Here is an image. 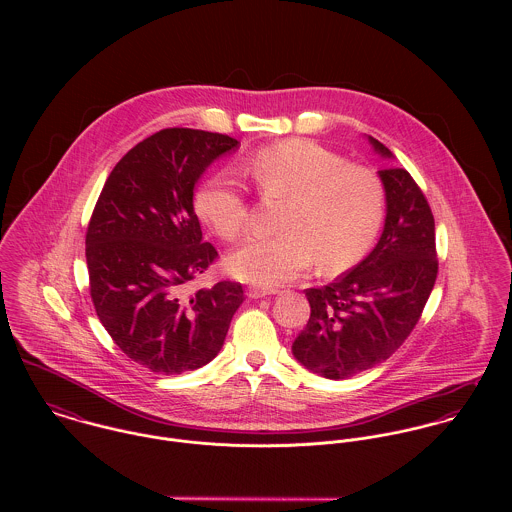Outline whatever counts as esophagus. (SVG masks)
Instances as JSON below:
<instances>
[{"label": "esophagus", "mask_w": 512, "mask_h": 512, "mask_svg": "<svg viewBox=\"0 0 512 512\" xmlns=\"http://www.w3.org/2000/svg\"><path fill=\"white\" fill-rule=\"evenodd\" d=\"M248 297H252V299H262V297H268V295H274V293H278V290H264V288H250L248 290Z\"/></svg>", "instance_id": "obj_1"}]
</instances>
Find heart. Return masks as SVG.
Returning a JSON list of instances; mask_svg holds the SVG:
<instances>
[{"mask_svg":"<svg viewBox=\"0 0 512 512\" xmlns=\"http://www.w3.org/2000/svg\"><path fill=\"white\" fill-rule=\"evenodd\" d=\"M250 173L264 197L288 201L280 230L252 238L228 256V270L242 282L274 288L299 276L311 260L323 274L355 266L374 242L384 217V189L366 167L309 140L260 149ZM195 213L215 234H242L248 205L226 173H215L195 193Z\"/></svg>","mask_w":512,"mask_h":512,"instance_id":"1","label":"heart"}]
</instances>
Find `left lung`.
Here are the masks:
<instances>
[{
    "label": "left lung",
    "instance_id": "8db88e82",
    "mask_svg": "<svg viewBox=\"0 0 512 512\" xmlns=\"http://www.w3.org/2000/svg\"><path fill=\"white\" fill-rule=\"evenodd\" d=\"M372 149L392 151L366 136ZM386 217L382 234L351 272L325 288L305 290L311 315L292 353L307 370L345 380L386 361L412 333L438 276L432 209L406 169L378 171Z\"/></svg>",
    "mask_w": 512,
    "mask_h": 512
}]
</instances>
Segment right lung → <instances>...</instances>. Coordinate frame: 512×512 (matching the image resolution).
Instances as JSON below:
<instances>
[{
  "instance_id": "obj_1",
  "label": "right lung",
  "mask_w": 512,
  "mask_h": 512,
  "mask_svg": "<svg viewBox=\"0 0 512 512\" xmlns=\"http://www.w3.org/2000/svg\"><path fill=\"white\" fill-rule=\"evenodd\" d=\"M234 138L169 128L132 147L108 175L86 232V266L96 315L114 343L151 372L181 374L211 363L242 286L189 282L219 256L193 207L201 175L236 151Z\"/></svg>"
}]
</instances>
